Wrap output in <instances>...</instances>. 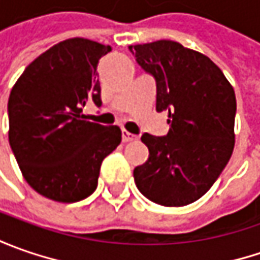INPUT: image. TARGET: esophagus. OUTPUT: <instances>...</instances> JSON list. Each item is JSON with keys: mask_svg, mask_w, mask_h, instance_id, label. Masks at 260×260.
Instances as JSON below:
<instances>
[{"mask_svg": "<svg viewBox=\"0 0 260 260\" xmlns=\"http://www.w3.org/2000/svg\"><path fill=\"white\" fill-rule=\"evenodd\" d=\"M121 139H123L124 143H127V142H133V140H136V136L132 135V133H128L127 130H121Z\"/></svg>", "mask_w": 260, "mask_h": 260, "instance_id": "obj_1", "label": "esophagus"}]
</instances>
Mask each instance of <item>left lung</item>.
<instances>
[{"instance_id": "1", "label": "left lung", "mask_w": 260, "mask_h": 260, "mask_svg": "<svg viewBox=\"0 0 260 260\" xmlns=\"http://www.w3.org/2000/svg\"><path fill=\"white\" fill-rule=\"evenodd\" d=\"M156 82V111H168L166 136L145 133L149 159L133 172L152 203L182 207L213 186L235 147L236 95L211 59L178 42L128 46Z\"/></svg>"}]
</instances>
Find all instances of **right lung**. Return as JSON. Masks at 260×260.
Listing matches in <instances>:
<instances>
[{
  "label": "right lung",
  "mask_w": 260,
  "mask_h": 260,
  "mask_svg": "<svg viewBox=\"0 0 260 260\" xmlns=\"http://www.w3.org/2000/svg\"><path fill=\"white\" fill-rule=\"evenodd\" d=\"M108 52L88 39L60 42L27 66L8 98L10 146L36 192L59 203L92 194L100 168L121 142L117 125L85 120L82 107H101L96 66Z\"/></svg>",
  "instance_id": "1"
}]
</instances>
